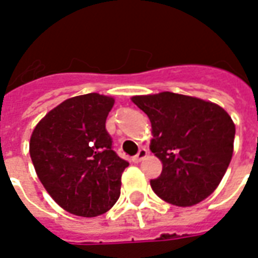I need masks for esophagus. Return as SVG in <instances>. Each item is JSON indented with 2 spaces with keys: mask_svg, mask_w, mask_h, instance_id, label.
Wrapping results in <instances>:
<instances>
[{
  "mask_svg": "<svg viewBox=\"0 0 258 258\" xmlns=\"http://www.w3.org/2000/svg\"><path fill=\"white\" fill-rule=\"evenodd\" d=\"M147 150L145 149V147H142V149H139V151H138L137 155H134L133 157V162H135V164H138V162H141V161L143 160V158H146L147 157Z\"/></svg>",
  "mask_w": 258,
  "mask_h": 258,
  "instance_id": "esophagus-1",
  "label": "esophagus"
}]
</instances>
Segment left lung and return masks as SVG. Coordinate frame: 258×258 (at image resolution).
Returning <instances> with one entry per match:
<instances>
[{
    "label": "left lung",
    "instance_id": "8db88e82",
    "mask_svg": "<svg viewBox=\"0 0 258 258\" xmlns=\"http://www.w3.org/2000/svg\"><path fill=\"white\" fill-rule=\"evenodd\" d=\"M133 103L149 116L150 150L162 162L160 177L150 180L155 195L178 207L208 198L233 157L235 125L229 113L214 103L172 92L135 96Z\"/></svg>",
    "mask_w": 258,
    "mask_h": 258
}]
</instances>
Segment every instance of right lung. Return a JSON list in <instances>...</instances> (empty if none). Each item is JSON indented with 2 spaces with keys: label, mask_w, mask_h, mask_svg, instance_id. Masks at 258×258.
Segmentation results:
<instances>
[{
  "label": "right lung",
  "mask_w": 258,
  "mask_h": 258,
  "mask_svg": "<svg viewBox=\"0 0 258 258\" xmlns=\"http://www.w3.org/2000/svg\"><path fill=\"white\" fill-rule=\"evenodd\" d=\"M115 100L98 93L59 104L37 123L29 154L39 180L70 214L101 215L120 196L128 162L112 150L105 120Z\"/></svg>",
  "instance_id": "1"
}]
</instances>
